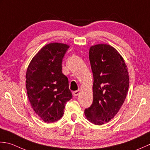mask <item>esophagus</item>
Instances as JSON below:
<instances>
[{"instance_id": "esophagus-1", "label": "esophagus", "mask_w": 150, "mask_h": 150, "mask_svg": "<svg viewBox=\"0 0 150 150\" xmlns=\"http://www.w3.org/2000/svg\"><path fill=\"white\" fill-rule=\"evenodd\" d=\"M79 93H80V91H79V90L75 91H74V92H73V95H74V96H77Z\"/></svg>"}]
</instances>
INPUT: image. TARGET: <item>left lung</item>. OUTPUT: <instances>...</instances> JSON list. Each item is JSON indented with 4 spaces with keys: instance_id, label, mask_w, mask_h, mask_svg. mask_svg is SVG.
<instances>
[{
    "instance_id": "obj_1",
    "label": "left lung",
    "mask_w": 150,
    "mask_h": 150,
    "mask_svg": "<svg viewBox=\"0 0 150 150\" xmlns=\"http://www.w3.org/2000/svg\"><path fill=\"white\" fill-rule=\"evenodd\" d=\"M89 60L94 78L93 102L84 112L88 121L100 126L113 118L123 105L129 78L123 57L109 45L91 47Z\"/></svg>"
}]
</instances>
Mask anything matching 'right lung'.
<instances>
[{"label": "right lung", "mask_w": 150, "mask_h": 150, "mask_svg": "<svg viewBox=\"0 0 150 150\" xmlns=\"http://www.w3.org/2000/svg\"><path fill=\"white\" fill-rule=\"evenodd\" d=\"M66 44L47 45L33 57L26 74L27 94L33 111L47 123L63 117L66 103L72 98L69 80L62 73Z\"/></svg>", "instance_id": "obj_1"}]
</instances>
